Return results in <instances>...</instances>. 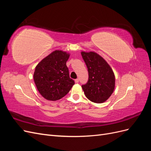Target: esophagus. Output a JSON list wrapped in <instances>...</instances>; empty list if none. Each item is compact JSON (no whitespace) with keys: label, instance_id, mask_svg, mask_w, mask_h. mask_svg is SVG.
Instances as JSON below:
<instances>
[{"label":"esophagus","instance_id":"esophagus-1","mask_svg":"<svg viewBox=\"0 0 151 151\" xmlns=\"http://www.w3.org/2000/svg\"><path fill=\"white\" fill-rule=\"evenodd\" d=\"M75 83H79V79H75Z\"/></svg>","mask_w":151,"mask_h":151}]
</instances>
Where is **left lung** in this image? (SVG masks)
<instances>
[{
    "mask_svg": "<svg viewBox=\"0 0 151 151\" xmlns=\"http://www.w3.org/2000/svg\"><path fill=\"white\" fill-rule=\"evenodd\" d=\"M88 67L89 79L82 86L86 98L96 103H103L111 96L115 87V77L111 67L94 52H81Z\"/></svg>",
    "mask_w": 151,
    "mask_h": 151,
    "instance_id": "1",
    "label": "left lung"
}]
</instances>
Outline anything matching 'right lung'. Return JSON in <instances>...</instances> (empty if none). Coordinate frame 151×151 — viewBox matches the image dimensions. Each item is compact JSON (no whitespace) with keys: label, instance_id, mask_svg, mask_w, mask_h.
Listing matches in <instances>:
<instances>
[{"label":"right lung","instance_id":"add662e5","mask_svg":"<svg viewBox=\"0 0 151 151\" xmlns=\"http://www.w3.org/2000/svg\"><path fill=\"white\" fill-rule=\"evenodd\" d=\"M70 53L55 50L36 66L33 78L40 94L47 100L57 101L69 92L74 81L69 77L66 62Z\"/></svg>","mask_w":151,"mask_h":151}]
</instances>
